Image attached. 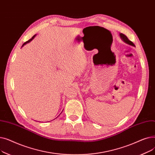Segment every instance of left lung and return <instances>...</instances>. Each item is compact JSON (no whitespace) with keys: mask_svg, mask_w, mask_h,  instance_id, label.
Segmentation results:
<instances>
[{"mask_svg":"<svg viewBox=\"0 0 155 155\" xmlns=\"http://www.w3.org/2000/svg\"><path fill=\"white\" fill-rule=\"evenodd\" d=\"M120 37L121 38V39H123L126 43H127V44H128V45H129L133 46H135V45H134V44L131 41L129 40V39L127 38V37L126 35H124V34H123V33H120Z\"/></svg>","mask_w":155,"mask_h":155,"instance_id":"1","label":"left lung"}]
</instances>
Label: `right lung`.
Returning <instances> with one entry per match:
<instances>
[{
  "mask_svg": "<svg viewBox=\"0 0 155 155\" xmlns=\"http://www.w3.org/2000/svg\"><path fill=\"white\" fill-rule=\"evenodd\" d=\"M35 36H36V35H34V36H32V38H31V39H29V40H28V41H26V43H24V44H23V45H22V46H24V45H26V44H27V43H29V42H30V41H32V39H34V38H35Z\"/></svg>",
  "mask_w": 155,
  "mask_h": 155,
  "instance_id": "right-lung-1",
  "label": "right lung"
}]
</instances>
